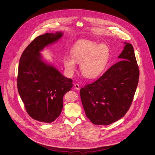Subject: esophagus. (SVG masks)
I'll return each mask as SVG.
<instances>
[{
  "label": "esophagus",
  "mask_w": 155,
  "mask_h": 155,
  "mask_svg": "<svg viewBox=\"0 0 155 155\" xmlns=\"http://www.w3.org/2000/svg\"><path fill=\"white\" fill-rule=\"evenodd\" d=\"M74 88L76 89V90H79L80 89V86L79 84H76L74 85Z\"/></svg>",
  "instance_id": "1"
}]
</instances>
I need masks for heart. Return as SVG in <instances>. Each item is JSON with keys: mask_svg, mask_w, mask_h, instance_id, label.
<instances>
[{"mask_svg": "<svg viewBox=\"0 0 155 155\" xmlns=\"http://www.w3.org/2000/svg\"><path fill=\"white\" fill-rule=\"evenodd\" d=\"M71 57H66L63 63L67 73L71 75L76 70V63L80 64L82 74L88 79L100 76L106 69L110 57V49L107 45L88 40H81L74 45Z\"/></svg>", "mask_w": 155, "mask_h": 155, "instance_id": "obj_1", "label": "heart"}]
</instances>
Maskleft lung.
<instances>
[{
    "mask_svg": "<svg viewBox=\"0 0 155 155\" xmlns=\"http://www.w3.org/2000/svg\"><path fill=\"white\" fill-rule=\"evenodd\" d=\"M124 44L118 57L120 61L80 90L86 116L95 125H108L119 120L133 102L140 71L133 45Z\"/></svg>",
    "mask_w": 155,
    "mask_h": 155,
    "instance_id": "8db88e82",
    "label": "left lung"
}]
</instances>
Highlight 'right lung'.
<instances>
[{
	"label": "right lung",
	"instance_id": "1",
	"mask_svg": "<svg viewBox=\"0 0 155 155\" xmlns=\"http://www.w3.org/2000/svg\"><path fill=\"white\" fill-rule=\"evenodd\" d=\"M63 35L62 31H57L39 36L24 49L20 60L18 93L27 113L39 122L51 123L60 116L63 96L73 87V81L46 63L40 53Z\"/></svg>",
	"mask_w": 155,
	"mask_h": 155
}]
</instances>
